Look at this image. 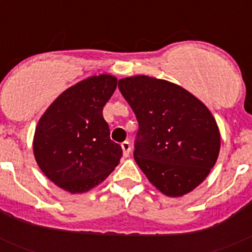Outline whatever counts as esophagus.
Instances as JSON below:
<instances>
[{
	"instance_id": "1",
	"label": "esophagus",
	"mask_w": 252,
	"mask_h": 252,
	"mask_svg": "<svg viewBox=\"0 0 252 252\" xmlns=\"http://www.w3.org/2000/svg\"><path fill=\"white\" fill-rule=\"evenodd\" d=\"M121 148L124 150V157L125 158H128L130 157V153H131V144L128 141H124L121 144Z\"/></svg>"
}]
</instances>
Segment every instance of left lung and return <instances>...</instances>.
I'll return each mask as SVG.
<instances>
[{
    "label": "left lung",
    "instance_id": "8db88e82",
    "mask_svg": "<svg viewBox=\"0 0 252 252\" xmlns=\"http://www.w3.org/2000/svg\"><path fill=\"white\" fill-rule=\"evenodd\" d=\"M119 90L139 122L133 158L151 184L169 197L199 186L221 146L208 108L182 87L146 75L120 79Z\"/></svg>",
    "mask_w": 252,
    "mask_h": 252
}]
</instances>
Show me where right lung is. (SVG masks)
Wrapping results in <instances>:
<instances>
[{"instance_id": "obj_1", "label": "right lung", "mask_w": 252, "mask_h": 252, "mask_svg": "<svg viewBox=\"0 0 252 252\" xmlns=\"http://www.w3.org/2000/svg\"><path fill=\"white\" fill-rule=\"evenodd\" d=\"M116 87L112 75L87 78L62 93L39 120L35 159L60 188L87 192L119 165L122 149L110 139L102 113Z\"/></svg>"}]
</instances>
